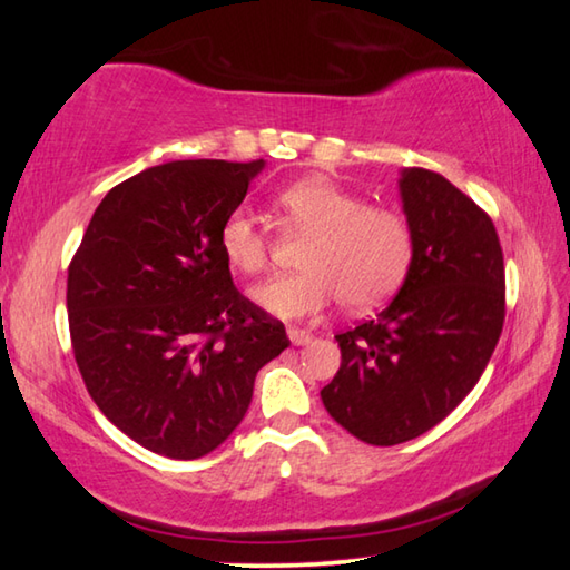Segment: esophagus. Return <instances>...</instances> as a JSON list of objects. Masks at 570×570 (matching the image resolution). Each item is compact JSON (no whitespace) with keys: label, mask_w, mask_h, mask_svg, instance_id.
<instances>
[{"label":"esophagus","mask_w":570,"mask_h":570,"mask_svg":"<svg viewBox=\"0 0 570 570\" xmlns=\"http://www.w3.org/2000/svg\"><path fill=\"white\" fill-rule=\"evenodd\" d=\"M288 340H292V344H296V346H304V344L312 342L314 336H312V332H306V330H296V326H288Z\"/></svg>","instance_id":"34e87169"}]
</instances>
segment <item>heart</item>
Returning <instances> with one entry per match:
<instances>
[{
  "instance_id": "obj_1",
  "label": "heart",
  "mask_w": 570,
  "mask_h": 570,
  "mask_svg": "<svg viewBox=\"0 0 570 570\" xmlns=\"http://www.w3.org/2000/svg\"><path fill=\"white\" fill-rule=\"evenodd\" d=\"M288 234L308 236L298 254L302 272L254 288V302L284 320L320 314L340 296L366 312L404 284L414 258V230L402 210L366 204L364 196L326 176H308L276 193ZM220 254L238 274L256 276L272 262V238L246 208H234L218 230Z\"/></svg>"
}]
</instances>
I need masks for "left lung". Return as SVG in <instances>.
I'll use <instances>...</instances> for the list:
<instances>
[{"instance_id": "1", "label": "left lung", "mask_w": 570, "mask_h": 570, "mask_svg": "<svg viewBox=\"0 0 570 570\" xmlns=\"http://www.w3.org/2000/svg\"><path fill=\"white\" fill-rule=\"evenodd\" d=\"M400 188L412 268L387 308L336 334L342 364L322 390L326 412L380 448L445 420L485 372L505 322L493 218L435 170H404Z\"/></svg>"}]
</instances>
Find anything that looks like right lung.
<instances>
[{"label":"right lung","mask_w":570,"mask_h":570,"mask_svg":"<svg viewBox=\"0 0 570 570\" xmlns=\"http://www.w3.org/2000/svg\"><path fill=\"white\" fill-rule=\"evenodd\" d=\"M264 160H176L115 186L67 268L92 402L138 445L196 460L238 428L284 324L238 292L218 230Z\"/></svg>","instance_id":"obj_1"}]
</instances>
